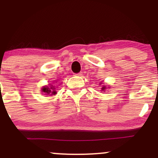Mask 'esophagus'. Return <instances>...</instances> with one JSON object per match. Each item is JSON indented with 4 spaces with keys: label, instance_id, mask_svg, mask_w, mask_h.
Returning a JSON list of instances; mask_svg holds the SVG:
<instances>
[{
    "label": "esophagus",
    "instance_id": "1",
    "mask_svg": "<svg viewBox=\"0 0 158 158\" xmlns=\"http://www.w3.org/2000/svg\"><path fill=\"white\" fill-rule=\"evenodd\" d=\"M74 75L77 76V77H81V76H82V72H79V73H75Z\"/></svg>",
    "mask_w": 158,
    "mask_h": 158
}]
</instances>
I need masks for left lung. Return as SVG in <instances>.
Wrapping results in <instances>:
<instances>
[{
  "label": "left lung",
  "mask_w": 158,
  "mask_h": 158,
  "mask_svg": "<svg viewBox=\"0 0 158 158\" xmlns=\"http://www.w3.org/2000/svg\"><path fill=\"white\" fill-rule=\"evenodd\" d=\"M106 89V88H105V87H103V88H102V90H105Z\"/></svg>",
  "instance_id": "obj_1"
}]
</instances>
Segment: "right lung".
<instances>
[{
	"mask_svg": "<svg viewBox=\"0 0 158 158\" xmlns=\"http://www.w3.org/2000/svg\"><path fill=\"white\" fill-rule=\"evenodd\" d=\"M55 88H53V87H44V88H42V92L43 93H45L46 94H51V95H54V94H56V90H54Z\"/></svg>",
	"mask_w": 158,
	"mask_h": 158,
	"instance_id": "add662e5",
	"label": "right lung"
}]
</instances>
